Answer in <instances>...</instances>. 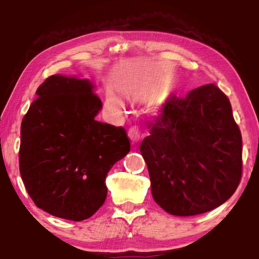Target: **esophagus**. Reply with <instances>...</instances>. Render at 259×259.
<instances>
[{"label": "esophagus", "instance_id": "obj_1", "mask_svg": "<svg viewBox=\"0 0 259 259\" xmlns=\"http://www.w3.org/2000/svg\"><path fill=\"white\" fill-rule=\"evenodd\" d=\"M140 134L141 133H140L139 128H138V127H136V126L131 127V128L128 130V137H130V139L133 144L140 140Z\"/></svg>", "mask_w": 259, "mask_h": 259}]
</instances>
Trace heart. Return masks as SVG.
Here are the masks:
<instances>
[{
	"instance_id": "1",
	"label": "heart",
	"mask_w": 259,
	"mask_h": 259,
	"mask_svg": "<svg viewBox=\"0 0 259 259\" xmlns=\"http://www.w3.org/2000/svg\"><path fill=\"white\" fill-rule=\"evenodd\" d=\"M109 102H111V105L114 106L115 108H119V109L122 108V102L120 101L118 98H111L109 99Z\"/></svg>"
}]
</instances>
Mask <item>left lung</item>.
<instances>
[{
  "label": "left lung",
  "instance_id": "1",
  "mask_svg": "<svg viewBox=\"0 0 259 259\" xmlns=\"http://www.w3.org/2000/svg\"><path fill=\"white\" fill-rule=\"evenodd\" d=\"M140 145L153 199L173 215L225 203L242 178V134L228 97L213 83L172 94Z\"/></svg>",
  "mask_w": 259,
  "mask_h": 259
}]
</instances>
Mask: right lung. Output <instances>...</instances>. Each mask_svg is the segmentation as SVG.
I'll return each mask as SVG.
<instances>
[{"instance_id": "obj_1", "label": "right lung", "mask_w": 259, "mask_h": 259, "mask_svg": "<svg viewBox=\"0 0 259 259\" xmlns=\"http://www.w3.org/2000/svg\"><path fill=\"white\" fill-rule=\"evenodd\" d=\"M87 79L52 75L21 123L20 173L37 207L84 221L105 203V179L130 152L125 128L99 122L102 107Z\"/></svg>"}]
</instances>
